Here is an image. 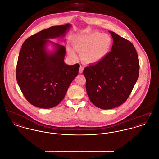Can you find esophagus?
Returning a JSON list of instances; mask_svg holds the SVG:
<instances>
[{
    "mask_svg": "<svg viewBox=\"0 0 159 159\" xmlns=\"http://www.w3.org/2000/svg\"><path fill=\"white\" fill-rule=\"evenodd\" d=\"M84 67L80 65V68H79V73H82L83 71H84Z\"/></svg>",
    "mask_w": 159,
    "mask_h": 159,
    "instance_id": "1",
    "label": "esophagus"
}]
</instances>
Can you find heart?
I'll return each instance as SVG.
<instances>
[{"mask_svg":"<svg viewBox=\"0 0 159 159\" xmlns=\"http://www.w3.org/2000/svg\"><path fill=\"white\" fill-rule=\"evenodd\" d=\"M112 46L111 37L98 31L75 37L73 42V49L80 54L82 60L88 64H96L104 59L110 53ZM67 51L71 58L77 59L71 48L68 47Z\"/></svg>","mask_w":159,"mask_h":159,"instance_id":"heart-1","label":"heart"}]
</instances>
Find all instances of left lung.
I'll use <instances>...</instances> for the list:
<instances>
[{
	"label": "left lung",
	"instance_id": "8db88e82",
	"mask_svg": "<svg viewBox=\"0 0 159 159\" xmlns=\"http://www.w3.org/2000/svg\"><path fill=\"white\" fill-rule=\"evenodd\" d=\"M113 39L111 51L96 64L84 70L86 89L90 101L108 110L123 104L130 95L139 74V62L133 43L109 31Z\"/></svg>",
	"mask_w": 159,
	"mask_h": 159
}]
</instances>
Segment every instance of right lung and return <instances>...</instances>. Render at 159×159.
<instances>
[{
    "label": "right lung",
    "instance_id": "1",
    "mask_svg": "<svg viewBox=\"0 0 159 159\" xmlns=\"http://www.w3.org/2000/svg\"><path fill=\"white\" fill-rule=\"evenodd\" d=\"M71 27L70 24L51 26L28 37L22 44L16 79L25 98L36 107L48 109L57 105L78 74V63L64 62L65 47L49 40L63 37ZM48 44L54 47L52 52L48 51Z\"/></svg>",
    "mask_w": 159,
    "mask_h": 159
}]
</instances>
